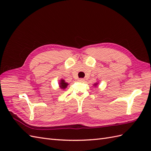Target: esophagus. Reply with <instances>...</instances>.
<instances>
[{
    "label": "esophagus",
    "instance_id": "1",
    "mask_svg": "<svg viewBox=\"0 0 151 151\" xmlns=\"http://www.w3.org/2000/svg\"><path fill=\"white\" fill-rule=\"evenodd\" d=\"M78 81H79V82H84V78H79L78 80Z\"/></svg>",
    "mask_w": 151,
    "mask_h": 151
}]
</instances>
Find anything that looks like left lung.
<instances>
[{"label": "left lung", "mask_w": 151, "mask_h": 151, "mask_svg": "<svg viewBox=\"0 0 151 151\" xmlns=\"http://www.w3.org/2000/svg\"><path fill=\"white\" fill-rule=\"evenodd\" d=\"M98 84H99V82H96V83H95V84H93V86H95V87H97V86H98Z\"/></svg>", "instance_id": "obj_1"}]
</instances>
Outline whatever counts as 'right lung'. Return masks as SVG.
Here are the masks:
<instances>
[{"instance_id":"1","label":"right lung","mask_w":151,"mask_h":151,"mask_svg":"<svg viewBox=\"0 0 151 151\" xmlns=\"http://www.w3.org/2000/svg\"><path fill=\"white\" fill-rule=\"evenodd\" d=\"M69 85V84L67 82H66L65 81V80H63V78H62L60 81V82H59V87L60 89H65V88H67V86Z\"/></svg>"}]
</instances>
